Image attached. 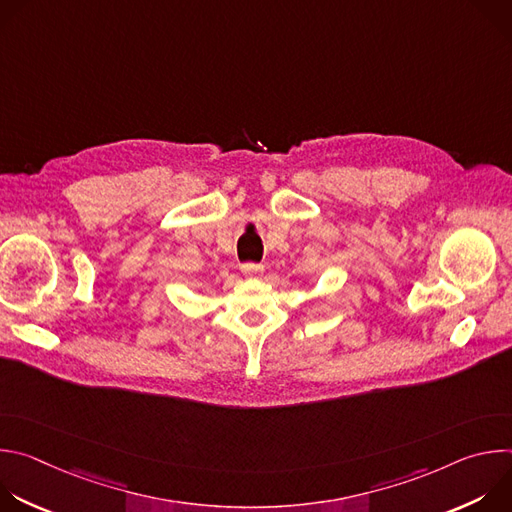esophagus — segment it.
<instances>
[{
	"instance_id": "34e87169",
	"label": "esophagus",
	"mask_w": 512,
	"mask_h": 512,
	"mask_svg": "<svg viewBox=\"0 0 512 512\" xmlns=\"http://www.w3.org/2000/svg\"><path fill=\"white\" fill-rule=\"evenodd\" d=\"M263 271H265V267L259 265V263H243V265H241V273H243L245 277H261Z\"/></svg>"
}]
</instances>
